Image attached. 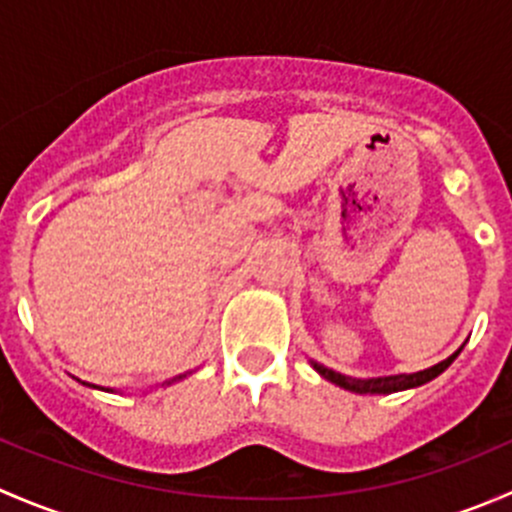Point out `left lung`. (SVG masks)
Wrapping results in <instances>:
<instances>
[{
  "label": "left lung",
  "instance_id": "1",
  "mask_svg": "<svg viewBox=\"0 0 512 512\" xmlns=\"http://www.w3.org/2000/svg\"><path fill=\"white\" fill-rule=\"evenodd\" d=\"M461 349H458V352H453L451 356H448V359H443L441 364L431 366V369L416 371V374L379 376V379H352V376H344V374H339V371L327 369V366L317 364V361H312V366L319 371V374L324 376V379L332 381V384H337V386H342V389L354 391V394H394V391L416 389V386H421V384H426V381L436 379L438 374H443V371H446L448 366L453 364V359L461 354Z\"/></svg>",
  "mask_w": 512,
  "mask_h": 512
}]
</instances>
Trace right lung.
I'll use <instances>...</instances> for the list:
<instances>
[{
    "label": "right lung",
    "instance_id": "obj_1",
    "mask_svg": "<svg viewBox=\"0 0 512 512\" xmlns=\"http://www.w3.org/2000/svg\"><path fill=\"white\" fill-rule=\"evenodd\" d=\"M183 376H185V374H183ZM183 376H178V379H183ZM173 381H175V379H173ZM168 384H170V381H168ZM86 386H94V384H86ZM106 391H108V389H106Z\"/></svg>",
    "mask_w": 512,
    "mask_h": 512
}]
</instances>
